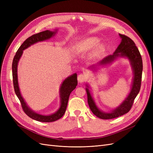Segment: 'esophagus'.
<instances>
[{
	"instance_id": "34e87169",
	"label": "esophagus",
	"mask_w": 153,
	"mask_h": 153,
	"mask_svg": "<svg viewBox=\"0 0 153 153\" xmlns=\"http://www.w3.org/2000/svg\"><path fill=\"white\" fill-rule=\"evenodd\" d=\"M87 78L88 76L86 73H81L78 76V81L80 83H82L85 82L87 79Z\"/></svg>"
}]
</instances>
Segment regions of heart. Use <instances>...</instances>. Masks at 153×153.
Instances as JSON below:
<instances>
[{
    "label": "heart",
    "mask_w": 153,
    "mask_h": 153,
    "mask_svg": "<svg viewBox=\"0 0 153 153\" xmlns=\"http://www.w3.org/2000/svg\"><path fill=\"white\" fill-rule=\"evenodd\" d=\"M98 42L99 39L97 38H91L85 40L84 41H83L81 43V47L84 50H89L94 47L98 43ZM102 48L103 46L100 45L98 46V48H97V50L100 51Z\"/></svg>",
    "instance_id": "obj_1"
}]
</instances>
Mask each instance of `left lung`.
Segmentation results:
<instances>
[{"instance_id": "1", "label": "left lung", "mask_w": 153, "mask_h": 153, "mask_svg": "<svg viewBox=\"0 0 153 153\" xmlns=\"http://www.w3.org/2000/svg\"><path fill=\"white\" fill-rule=\"evenodd\" d=\"M119 35L121 38V41L114 53L106 56L97 64L91 66L89 67V69L95 70L97 66L111 64L119 57L126 58L129 61L133 70V78L132 85L130 92L122 103L115 109L110 111V112H105L101 110L96 105L94 98L91 95V91H89V86L88 84H86L87 87L85 88V90L87 94L88 104H89L90 109L96 116L102 119L116 118L128 113L131 109L134 100L135 99L140 89L143 64L139 50L132 39L125 35L121 34H119Z\"/></svg>"}]
</instances>
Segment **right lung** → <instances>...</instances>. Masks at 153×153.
Instances as JSON below:
<instances>
[{
	"label": "right lung",
	"mask_w": 153,
	"mask_h": 153,
	"mask_svg": "<svg viewBox=\"0 0 153 153\" xmlns=\"http://www.w3.org/2000/svg\"><path fill=\"white\" fill-rule=\"evenodd\" d=\"M57 29H55L54 31L47 30L41 32L39 33L32 35L29 37V38H27L17 50L16 55L14 57L12 64L13 81L14 89H15V92L17 97L20 101L22 108L24 110V112L29 117L40 122H53L57 121V120L59 119L63 116L64 113L66 112L69 95H70L71 92L75 89L76 86L77 85V75L76 73L73 74L72 75L67 77L61 84V87H60L59 89L61 105H60L59 109L53 114L50 115H42L37 113L33 110H32L27 105L24 99L23 98L18 81V64L24 50L29 48L31 45L36 43L48 40L51 38H52L57 33Z\"/></svg>",
	"instance_id": "add662e5"
}]
</instances>
